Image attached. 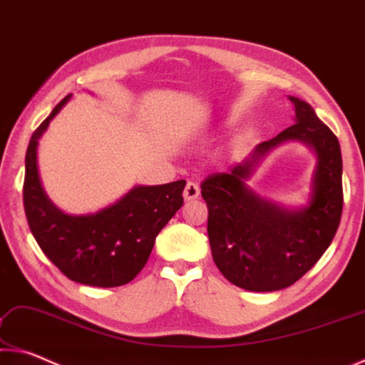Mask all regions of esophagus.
Returning a JSON list of instances; mask_svg holds the SVG:
<instances>
[{
  "label": "esophagus",
  "instance_id": "34e87169",
  "mask_svg": "<svg viewBox=\"0 0 365 365\" xmlns=\"http://www.w3.org/2000/svg\"><path fill=\"white\" fill-rule=\"evenodd\" d=\"M199 194H200V187L192 181H189L186 184V187H184V192H182L184 199H186V200H195L197 197H199Z\"/></svg>",
  "mask_w": 365,
  "mask_h": 365
}]
</instances>
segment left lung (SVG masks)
I'll return each instance as SVG.
<instances>
[{
	"label": "left lung",
	"mask_w": 365,
	"mask_h": 365,
	"mask_svg": "<svg viewBox=\"0 0 365 365\" xmlns=\"http://www.w3.org/2000/svg\"><path fill=\"white\" fill-rule=\"evenodd\" d=\"M296 124L255 147L230 173H213L200 184L208 208V241L215 264L230 283L247 291H278L294 284L330 246L343 212V161L338 137L306 101L289 97ZM286 140H302L318 152L314 194L299 212L254 196L245 179L258 158Z\"/></svg>",
	"instance_id": "1"
}]
</instances>
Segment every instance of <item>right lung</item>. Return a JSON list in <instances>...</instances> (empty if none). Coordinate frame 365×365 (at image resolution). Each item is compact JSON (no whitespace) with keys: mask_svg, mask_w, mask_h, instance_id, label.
Returning <instances> with one entry per match:
<instances>
[{"mask_svg":"<svg viewBox=\"0 0 365 365\" xmlns=\"http://www.w3.org/2000/svg\"><path fill=\"white\" fill-rule=\"evenodd\" d=\"M69 97L59 101L29 142L24 210L35 241L59 272L76 283L115 288L133 282L145 267L158 232L182 205L186 181L134 187L95 215L71 217L59 212L40 184L37 145Z\"/></svg>","mask_w":365,"mask_h":365,"instance_id":"add662e5","label":"right lung"}]
</instances>
